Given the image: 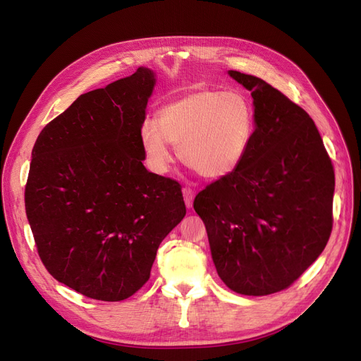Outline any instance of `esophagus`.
I'll list each match as a JSON object with an SVG mask.
<instances>
[{"label":"esophagus","instance_id":"34e87169","mask_svg":"<svg viewBox=\"0 0 361 361\" xmlns=\"http://www.w3.org/2000/svg\"><path fill=\"white\" fill-rule=\"evenodd\" d=\"M182 194H183L185 204H187V207L190 209V207H192V202H194V197H195L194 190L190 188V187H185V188L182 190Z\"/></svg>","mask_w":361,"mask_h":361}]
</instances>
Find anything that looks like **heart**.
Returning <instances> with one entry per match:
<instances>
[{"instance_id": "heart-1", "label": "heart", "mask_w": 361, "mask_h": 361, "mask_svg": "<svg viewBox=\"0 0 361 361\" xmlns=\"http://www.w3.org/2000/svg\"><path fill=\"white\" fill-rule=\"evenodd\" d=\"M255 134V110L238 92L200 89L164 104L158 122L146 118L140 126V143L149 167L167 173L171 147L204 179L231 176L245 159Z\"/></svg>"}]
</instances>
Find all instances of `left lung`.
<instances>
[{
	"label": "left lung",
	"mask_w": 361,
	"mask_h": 361,
	"mask_svg": "<svg viewBox=\"0 0 361 361\" xmlns=\"http://www.w3.org/2000/svg\"><path fill=\"white\" fill-rule=\"evenodd\" d=\"M227 73L251 92L255 134L241 166L195 195L194 209L220 279L262 297L290 286L329 243L334 170L301 106L257 76Z\"/></svg>",
	"instance_id": "1"
}]
</instances>
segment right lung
<instances>
[{
	"mask_svg": "<svg viewBox=\"0 0 361 361\" xmlns=\"http://www.w3.org/2000/svg\"><path fill=\"white\" fill-rule=\"evenodd\" d=\"M155 85L141 66L81 94L31 152L25 211L39 256L54 279L93 300L134 295L187 214L180 185L143 166L138 133Z\"/></svg>",
	"mask_w": 361,
	"mask_h": 361,
	"instance_id": "right-lung-1",
	"label": "right lung"
}]
</instances>
